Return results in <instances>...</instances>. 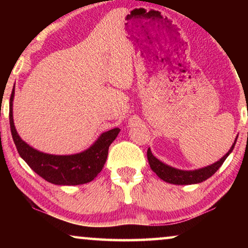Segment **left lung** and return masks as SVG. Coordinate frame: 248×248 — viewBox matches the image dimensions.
<instances>
[{
	"mask_svg": "<svg viewBox=\"0 0 248 248\" xmlns=\"http://www.w3.org/2000/svg\"><path fill=\"white\" fill-rule=\"evenodd\" d=\"M238 138V137H237ZM237 138L235 139L232 148L229 149V151L220 159V160L213 162L212 165L206 166V167L194 169V170H182V169H177L171 167L165 162L159 160L158 158H155L152 155L151 149H148L147 155H148V161L150 165V168L154 170L159 178H161L162 181L169 183V184H175V185H191V184H198V183H202L206 181V179L211 177L218 169L221 167L223 161L226 160L227 157L232 154V151L235 148Z\"/></svg>",
	"mask_w": 248,
	"mask_h": 248,
	"instance_id": "1",
	"label": "left lung"
}]
</instances>
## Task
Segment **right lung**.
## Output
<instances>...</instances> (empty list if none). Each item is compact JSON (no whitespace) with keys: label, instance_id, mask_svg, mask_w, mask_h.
<instances>
[{"label":"right lung","instance_id":"1","mask_svg":"<svg viewBox=\"0 0 248 248\" xmlns=\"http://www.w3.org/2000/svg\"><path fill=\"white\" fill-rule=\"evenodd\" d=\"M13 98L15 89L10 98V128L12 139L20 157L36 174L55 185H81L93 181L103 169L108 155L109 145L120 133V128L104 132L93 145L82 152L74 155L45 154L22 140L16 130L13 122Z\"/></svg>","mask_w":248,"mask_h":248}]
</instances>
